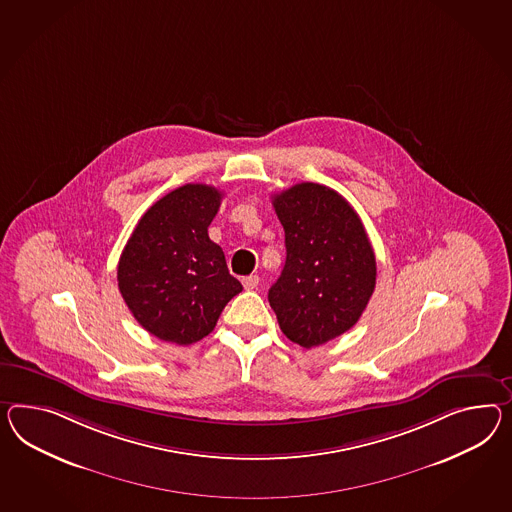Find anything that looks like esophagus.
<instances>
[{"label":"esophagus","mask_w":512,"mask_h":512,"mask_svg":"<svg viewBox=\"0 0 512 512\" xmlns=\"http://www.w3.org/2000/svg\"><path fill=\"white\" fill-rule=\"evenodd\" d=\"M241 282H243V288H245V289H256V288H258V284H260V276H258V275L245 276V278H243V280H241Z\"/></svg>","instance_id":"34e87169"}]
</instances>
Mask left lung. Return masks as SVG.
<instances>
[{
  "label": "left lung",
  "instance_id": "obj_1",
  "mask_svg": "<svg viewBox=\"0 0 512 512\" xmlns=\"http://www.w3.org/2000/svg\"><path fill=\"white\" fill-rule=\"evenodd\" d=\"M286 265L269 289L280 330L312 349L356 325L373 295L377 262L353 206L327 185L302 182L273 197Z\"/></svg>",
  "mask_w": 512,
  "mask_h": 512
}]
</instances>
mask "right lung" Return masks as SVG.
Returning a JSON list of instances; mask_svg holds the SVG:
<instances>
[{"label": "right lung", "instance_id": "right-lung-1", "mask_svg": "<svg viewBox=\"0 0 512 512\" xmlns=\"http://www.w3.org/2000/svg\"><path fill=\"white\" fill-rule=\"evenodd\" d=\"M223 193L185 184L159 198L120 254L118 289L139 325L163 341L191 345L210 334L241 282L208 236Z\"/></svg>", "mask_w": 512, "mask_h": 512}]
</instances>
